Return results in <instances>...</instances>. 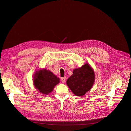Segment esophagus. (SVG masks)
<instances>
[{
	"instance_id": "obj_1",
	"label": "esophagus",
	"mask_w": 131,
	"mask_h": 131,
	"mask_svg": "<svg viewBox=\"0 0 131 131\" xmlns=\"http://www.w3.org/2000/svg\"><path fill=\"white\" fill-rule=\"evenodd\" d=\"M61 81L63 83H64L66 81V77H63L61 78Z\"/></svg>"
}]
</instances>
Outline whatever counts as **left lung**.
<instances>
[{"mask_svg":"<svg viewBox=\"0 0 131 131\" xmlns=\"http://www.w3.org/2000/svg\"><path fill=\"white\" fill-rule=\"evenodd\" d=\"M95 74L92 67L88 63L74 69L73 75L66 81L72 92L77 96H84L93 86Z\"/></svg>","mask_w":131,"mask_h":131,"instance_id":"left-lung-1","label":"left lung"}]
</instances>
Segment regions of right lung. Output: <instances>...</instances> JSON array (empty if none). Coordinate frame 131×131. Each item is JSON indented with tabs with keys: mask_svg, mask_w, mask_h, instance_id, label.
I'll return each mask as SVG.
<instances>
[{
	"mask_svg": "<svg viewBox=\"0 0 131 131\" xmlns=\"http://www.w3.org/2000/svg\"><path fill=\"white\" fill-rule=\"evenodd\" d=\"M35 72L33 76L34 86L43 94L50 93L54 87L60 82L59 78L49 70L40 69Z\"/></svg>",
	"mask_w": 131,
	"mask_h": 131,
	"instance_id": "1",
	"label": "right lung"
}]
</instances>
